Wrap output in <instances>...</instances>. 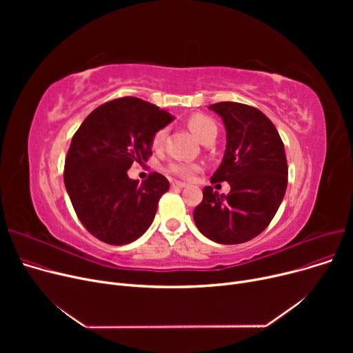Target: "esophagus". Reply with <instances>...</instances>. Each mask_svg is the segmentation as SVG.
Here are the masks:
<instances>
[{
  "label": "esophagus",
  "instance_id": "esophagus-1",
  "mask_svg": "<svg viewBox=\"0 0 353 353\" xmlns=\"http://www.w3.org/2000/svg\"><path fill=\"white\" fill-rule=\"evenodd\" d=\"M172 188H173V189H183V188H186V183L173 180V181H172Z\"/></svg>",
  "mask_w": 353,
  "mask_h": 353
}]
</instances>
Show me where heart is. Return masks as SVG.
Instances as JSON below:
<instances>
[{
    "label": "heart",
    "instance_id": "1",
    "mask_svg": "<svg viewBox=\"0 0 353 353\" xmlns=\"http://www.w3.org/2000/svg\"><path fill=\"white\" fill-rule=\"evenodd\" d=\"M188 125L192 130V133L203 143L210 139H214L217 134L216 123L213 121V119H210L206 114H201V113L192 114L188 119ZM164 139H165V128H159L152 137L153 148L159 150L164 143ZM167 170L180 179L190 180L201 170V167L196 163H189V161H173L169 164V167H167Z\"/></svg>",
    "mask_w": 353,
    "mask_h": 353
}]
</instances>
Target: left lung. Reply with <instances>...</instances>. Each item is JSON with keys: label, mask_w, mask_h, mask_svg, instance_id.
I'll list each match as a JSON object with an SVG mask.
<instances>
[{"label": "left lung", "mask_w": 353, "mask_h": 353, "mask_svg": "<svg viewBox=\"0 0 353 353\" xmlns=\"http://www.w3.org/2000/svg\"><path fill=\"white\" fill-rule=\"evenodd\" d=\"M226 127L223 161L212 183L228 181L221 196L212 186L193 212L197 229L216 243H245L261 234L274 217L288 186L283 141L261 110L233 101L212 104Z\"/></svg>", "instance_id": "1"}]
</instances>
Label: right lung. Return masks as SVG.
Segmentation results:
<instances>
[{"label": "right lung", "mask_w": 353, "mask_h": 353, "mask_svg": "<svg viewBox=\"0 0 353 353\" xmlns=\"http://www.w3.org/2000/svg\"><path fill=\"white\" fill-rule=\"evenodd\" d=\"M173 117L137 97L99 105L72 136L64 184L83 226L101 242L121 246L150 228L170 183L153 172L139 184L127 170L152 156V137Z\"/></svg>", "instance_id": "1"}]
</instances>
